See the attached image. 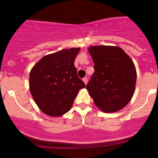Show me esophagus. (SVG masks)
Returning <instances> with one entry per match:
<instances>
[{
  "label": "esophagus",
  "mask_w": 158,
  "mask_h": 158,
  "mask_svg": "<svg viewBox=\"0 0 158 158\" xmlns=\"http://www.w3.org/2000/svg\"><path fill=\"white\" fill-rule=\"evenodd\" d=\"M82 80H83V81H84V82H85V85H86L87 83H88V78H87V77H84V78H83Z\"/></svg>",
  "instance_id": "34e87169"
}]
</instances>
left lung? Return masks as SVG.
I'll return each mask as SVG.
<instances>
[{"mask_svg":"<svg viewBox=\"0 0 158 158\" xmlns=\"http://www.w3.org/2000/svg\"><path fill=\"white\" fill-rule=\"evenodd\" d=\"M88 51L95 71L86 88L94 103L106 113L122 109L135 92L137 73L133 61L119 47L91 46Z\"/></svg>","mask_w":158,"mask_h":158,"instance_id":"8db88e82","label":"left lung"}]
</instances>
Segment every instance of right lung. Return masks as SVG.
<instances>
[{
    "instance_id": "right-lung-1",
    "label": "right lung",
    "mask_w": 158,
    "mask_h": 158,
    "mask_svg": "<svg viewBox=\"0 0 158 158\" xmlns=\"http://www.w3.org/2000/svg\"><path fill=\"white\" fill-rule=\"evenodd\" d=\"M79 50L70 48L45 56L30 71V92L44 114L52 117L66 114L79 90L85 87L74 66Z\"/></svg>"
}]
</instances>
